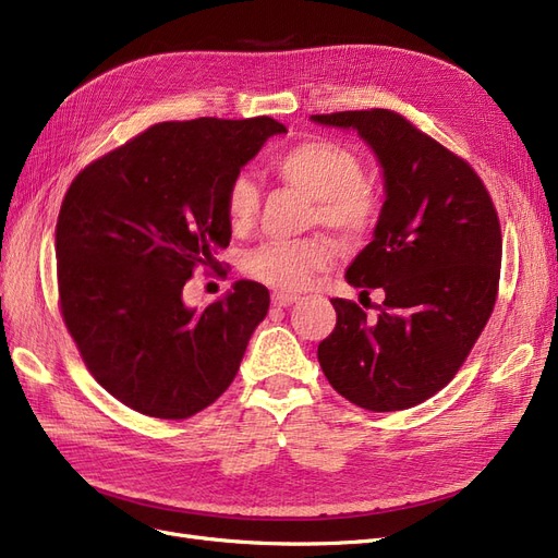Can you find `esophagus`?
<instances>
[{
    "label": "esophagus",
    "mask_w": 558,
    "mask_h": 558,
    "mask_svg": "<svg viewBox=\"0 0 558 558\" xmlns=\"http://www.w3.org/2000/svg\"><path fill=\"white\" fill-rule=\"evenodd\" d=\"M298 298L295 295H291V293H272V305L275 307H289V305H293Z\"/></svg>",
    "instance_id": "1"
}]
</instances>
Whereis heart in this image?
Returning a JSON list of instances; mask_svg holds the SVG:
<instances>
[{
	"instance_id": "b5f03b06",
	"label": "heart",
	"mask_w": 558,
	"mask_h": 558,
	"mask_svg": "<svg viewBox=\"0 0 558 558\" xmlns=\"http://www.w3.org/2000/svg\"><path fill=\"white\" fill-rule=\"evenodd\" d=\"M279 181L314 199L312 221L363 240L373 234L384 216V195L365 179V162L356 150L332 140H305L272 160ZM260 189L248 174H234L226 189V216L232 230L246 232L258 221ZM330 248L320 238L269 240L246 251L244 272L269 289L300 291L316 269L326 267Z\"/></svg>"
}]
</instances>
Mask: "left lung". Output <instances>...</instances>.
Wrapping results in <instances>:
<instances>
[{
  "instance_id": "1",
  "label": "left lung",
  "mask_w": 558,
  "mask_h": 558,
  "mask_svg": "<svg viewBox=\"0 0 558 558\" xmlns=\"http://www.w3.org/2000/svg\"><path fill=\"white\" fill-rule=\"evenodd\" d=\"M351 128L384 170V216L347 269L356 289H381L377 318L332 298L335 330L318 363L337 393L369 412L414 408L445 388L494 312L500 221L472 167L391 109L316 113Z\"/></svg>"
}]
</instances>
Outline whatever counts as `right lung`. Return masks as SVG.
Segmentation results:
<instances>
[{
	"instance_id": "obj_1",
	"label": "right lung",
	"mask_w": 558,
	"mask_h": 558,
	"mask_svg": "<svg viewBox=\"0 0 558 558\" xmlns=\"http://www.w3.org/2000/svg\"><path fill=\"white\" fill-rule=\"evenodd\" d=\"M281 132L269 116L158 123L90 162L64 193L60 314L90 375L130 410L189 418L238 375L269 291L244 279L197 312L183 305V286L230 244V179Z\"/></svg>"
}]
</instances>
